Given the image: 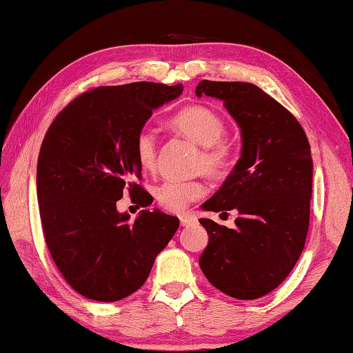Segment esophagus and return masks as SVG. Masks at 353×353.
<instances>
[{
	"label": "esophagus",
	"mask_w": 353,
	"mask_h": 353,
	"mask_svg": "<svg viewBox=\"0 0 353 353\" xmlns=\"http://www.w3.org/2000/svg\"><path fill=\"white\" fill-rule=\"evenodd\" d=\"M179 219H181L182 226H192V225L197 223L196 214H192V212H183V214H181V216H179Z\"/></svg>",
	"instance_id": "34e87169"
}]
</instances>
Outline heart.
Segmentation results:
<instances>
[{"label": "heart", "mask_w": 353, "mask_h": 353, "mask_svg": "<svg viewBox=\"0 0 353 353\" xmlns=\"http://www.w3.org/2000/svg\"><path fill=\"white\" fill-rule=\"evenodd\" d=\"M170 125L205 147L200 163L205 165L206 171L211 174H219L225 170L230 159V150L220 142L225 134V123L216 112L202 105L186 107L171 117ZM134 153L143 170H153L156 167L157 142L150 128L137 131ZM205 194L206 185L197 179H167L154 190L159 205L174 212L183 211L191 202Z\"/></svg>", "instance_id": "obj_1"}]
</instances>
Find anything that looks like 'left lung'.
Listing matches in <instances>:
<instances>
[{"instance_id":"8db88e82","label":"left lung","mask_w":353,"mask_h":353,"mask_svg":"<svg viewBox=\"0 0 353 353\" xmlns=\"http://www.w3.org/2000/svg\"><path fill=\"white\" fill-rule=\"evenodd\" d=\"M196 94L223 101L241 136L236 167L200 206L236 210V228L199 219L210 236L199 266L226 295L260 299L288 277L305 248L314 170L309 141L299 121L254 84L205 79Z\"/></svg>"}]
</instances>
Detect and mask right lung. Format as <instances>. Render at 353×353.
<instances>
[{
    "label": "right lung",
    "instance_id": "obj_1",
    "mask_svg": "<svg viewBox=\"0 0 353 353\" xmlns=\"http://www.w3.org/2000/svg\"><path fill=\"white\" fill-rule=\"evenodd\" d=\"M183 85L131 82L81 94L48 128L38 157L37 194L46 243L68 285L85 299L117 301L148 279L179 219L142 210L134 220L116 202L125 191L153 203L134 183L142 167L137 131Z\"/></svg>",
    "mask_w": 353,
    "mask_h": 353
}]
</instances>
